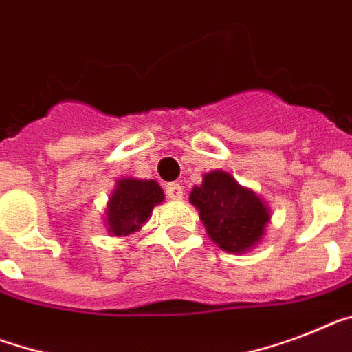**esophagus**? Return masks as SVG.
I'll list each match as a JSON object with an SVG mask.
<instances>
[{"label": "esophagus", "mask_w": 352, "mask_h": 352, "mask_svg": "<svg viewBox=\"0 0 352 352\" xmlns=\"http://www.w3.org/2000/svg\"><path fill=\"white\" fill-rule=\"evenodd\" d=\"M166 195L173 200H181L182 195H184V188L177 182H171V184L166 186Z\"/></svg>", "instance_id": "obj_1"}]
</instances>
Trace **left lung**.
Listing matches in <instances>:
<instances>
[{
    "instance_id": "8db88e82",
    "label": "left lung",
    "mask_w": 352,
    "mask_h": 352,
    "mask_svg": "<svg viewBox=\"0 0 352 352\" xmlns=\"http://www.w3.org/2000/svg\"><path fill=\"white\" fill-rule=\"evenodd\" d=\"M212 243L229 254H245L263 240L270 209L258 193L229 171L212 170L190 193Z\"/></svg>"
}]
</instances>
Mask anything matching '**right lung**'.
Here are the masks:
<instances>
[{
	"label": "right lung",
	"mask_w": 352,
	"mask_h": 352,
	"mask_svg": "<svg viewBox=\"0 0 352 352\" xmlns=\"http://www.w3.org/2000/svg\"><path fill=\"white\" fill-rule=\"evenodd\" d=\"M164 202L161 186L153 179L121 177L109 197L103 226L109 236L125 238L141 229L152 217L153 208Z\"/></svg>",
	"instance_id": "obj_1"
}]
</instances>
